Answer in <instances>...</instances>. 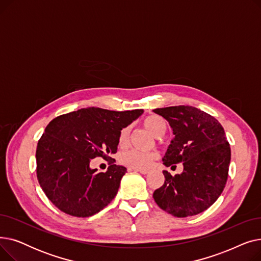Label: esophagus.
Wrapping results in <instances>:
<instances>
[{"label": "esophagus", "mask_w": 261, "mask_h": 261, "mask_svg": "<svg viewBox=\"0 0 261 261\" xmlns=\"http://www.w3.org/2000/svg\"><path fill=\"white\" fill-rule=\"evenodd\" d=\"M134 171H138V172H141L143 174H147L149 172V169H143V168H132Z\"/></svg>", "instance_id": "34e87169"}]
</instances>
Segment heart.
<instances>
[{"instance_id":"heart-1","label":"heart","mask_w":261,"mask_h":261,"mask_svg":"<svg viewBox=\"0 0 261 261\" xmlns=\"http://www.w3.org/2000/svg\"><path fill=\"white\" fill-rule=\"evenodd\" d=\"M142 123L150 133L156 136V138H159V136L165 132V121L158 115H149L145 117ZM128 144L129 128L125 127L118 132L117 145L119 148L123 149L128 146ZM158 156L159 152L155 151V150H151V151H141V150L131 149L122 153L120 161L122 164H125V165L132 168H147L150 166V164L158 159Z\"/></svg>"}]
</instances>
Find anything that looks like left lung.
<instances>
[{
    "label": "left lung",
    "mask_w": 261,
    "mask_h": 261,
    "mask_svg": "<svg viewBox=\"0 0 261 261\" xmlns=\"http://www.w3.org/2000/svg\"><path fill=\"white\" fill-rule=\"evenodd\" d=\"M153 112L169 122L174 134L164 165L184 166L174 176L163 171L165 182L154 191L153 199L175 217L198 215L216 202L227 181L230 147L224 129L214 116L195 107H167Z\"/></svg>",
    "instance_id": "left-lung-1"
}]
</instances>
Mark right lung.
I'll list each match as a JSON object with an SVG mask.
<instances>
[{
    "instance_id": "obj_1",
    "label": "right lung",
    "mask_w": 261,
    "mask_h": 261,
    "mask_svg": "<svg viewBox=\"0 0 261 261\" xmlns=\"http://www.w3.org/2000/svg\"><path fill=\"white\" fill-rule=\"evenodd\" d=\"M142 113L143 110L118 112L92 107L48 123L36 150L37 177L55 206L85 218L114 199L127 168L116 165L108 154L117 152L118 132ZM97 156L109 161L107 173L89 168V162Z\"/></svg>"
}]
</instances>
